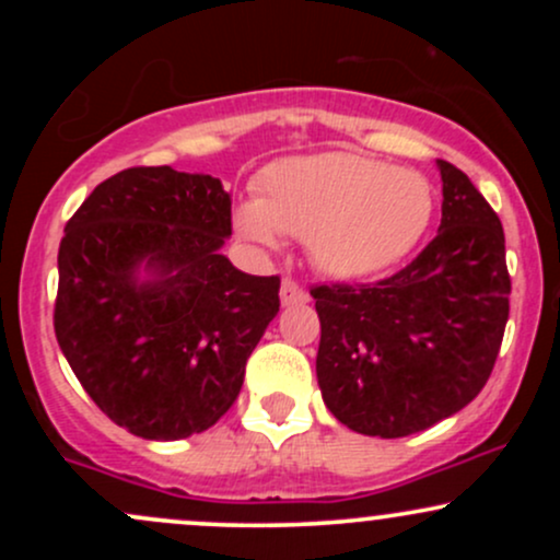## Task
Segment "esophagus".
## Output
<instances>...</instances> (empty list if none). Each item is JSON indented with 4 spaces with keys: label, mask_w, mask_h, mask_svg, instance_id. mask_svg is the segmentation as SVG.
Instances as JSON below:
<instances>
[{
    "label": "esophagus",
    "mask_w": 560,
    "mask_h": 560,
    "mask_svg": "<svg viewBox=\"0 0 560 560\" xmlns=\"http://www.w3.org/2000/svg\"><path fill=\"white\" fill-rule=\"evenodd\" d=\"M305 300H307L305 289H302L292 276H284V279H281V302H284V305H298V302H305Z\"/></svg>",
    "instance_id": "obj_1"
}]
</instances>
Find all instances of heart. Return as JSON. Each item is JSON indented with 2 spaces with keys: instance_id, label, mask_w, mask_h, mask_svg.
Wrapping results in <instances>:
<instances>
[{
  "instance_id": "heart-1",
  "label": "heart",
  "mask_w": 560,
  "mask_h": 560,
  "mask_svg": "<svg viewBox=\"0 0 560 560\" xmlns=\"http://www.w3.org/2000/svg\"><path fill=\"white\" fill-rule=\"evenodd\" d=\"M432 215L434 189L419 171L355 152H320L268 165L258 199L236 210L234 226L258 244H273L276 231L300 236L320 271L358 279L405 258Z\"/></svg>"
}]
</instances>
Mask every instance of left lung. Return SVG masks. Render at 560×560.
I'll use <instances>...</instances> for the list:
<instances>
[{
	"mask_svg": "<svg viewBox=\"0 0 560 560\" xmlns=\"http://www.w3.org/2000/svg\"><path fill=\"white\" fill-rule=\"evenodd\" d=\"M440 231L371 284L311 287L318 387L352 432L395 440L466 408L490 378L508 320L503 223L471 178L436 160Z\"/></svg>",
	"mask_w": 560,
	"mask_h": 560,
	"instance_id": "8db88e82",
	"label": "left lung"
}]
</instances>
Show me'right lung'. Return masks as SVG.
Wrapping results in <instances>:
<instances>
[{"instance_id":"obj_1","label":"right lung","mask_w":560,"mask_h":560,"mask_svg":"<svg viewBox=\"0 0 560 560\" xmlns=\"http://www.w3.org/2000/svg\"><path fill=\"white\" fill-rule=\"evenodd\" d=\"M231 199L218 178L139 165L102 182L66 223L55 334L86 395L144 440L210 429L279 313V276L223 258ZM144 267L153 279L139 282Z\"/></svg>"}]
</instances>
